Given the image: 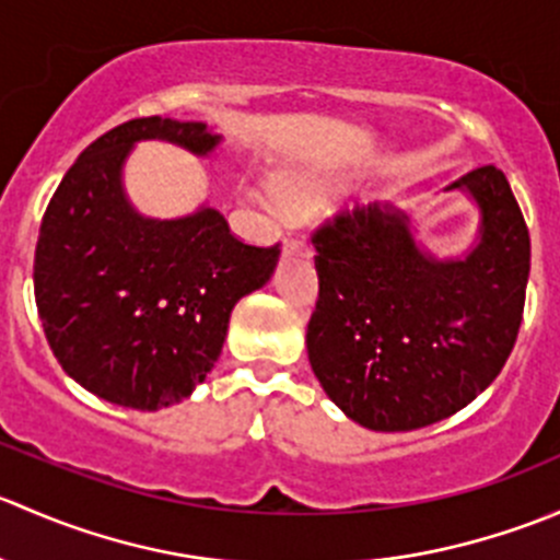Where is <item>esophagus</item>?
<instances>
[{"mask_svg":"<svg viewBox=\"0 0 560 560\" xmlns=\"http://www.w3.org/2000/svg\"><path fill=\"white\" fill-rule=\"evenodd\" d=\"M281 252L284 254H308V246L306 241L301 238V235H287L284 241H281Z\"/></svg>","mask_w":560,"mask_h":560,"instance_id":"obj_1","label":"esophagus"}]
</instances>
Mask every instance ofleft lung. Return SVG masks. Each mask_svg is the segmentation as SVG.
Listing matches in <instances>:
<instances>
[{"label": "left lung", "instance_id": "left-lung-1", "mask_svg": "<svg viewBox=\"0 0 560 560\" xmlns=\"http://www.w3.org/2000/svg\"><path fill=\"white\" fill-rule=\"evenodd\" d=\"M444 191L479 208L466 257L420 248L393 202L341 211L312 238L308 363L327 398L371 431H415L460 411L501 374L521 330L530 238L510 180L485 165Z\"/></svg>", "mask_w": 560, "mask_h": 560}]
</instances>
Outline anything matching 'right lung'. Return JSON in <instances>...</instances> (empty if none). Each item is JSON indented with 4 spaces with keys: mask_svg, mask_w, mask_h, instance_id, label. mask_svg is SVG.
<instances>
[{
    "mask_svg": "<svg viewBox=\"0 0 560 560\" xmlns=\"http://www.w3.org/2000/svg\"><path fill=\"white\" fill-rule=\"evenodd\" d=\"M138 140L208 156L222 138L202 121L149 116L94 140L45 208L35 301L67 376L110 404L156 411L206 380L235 303L273 276L279 244H244L211 206L140 217L121 184Z\"/></svg>",
    "mask_w": 560,
    "mask_h": 560,
    "instance_id": "right-lung-1",
    "label": "right lung"
}]
</instances>
